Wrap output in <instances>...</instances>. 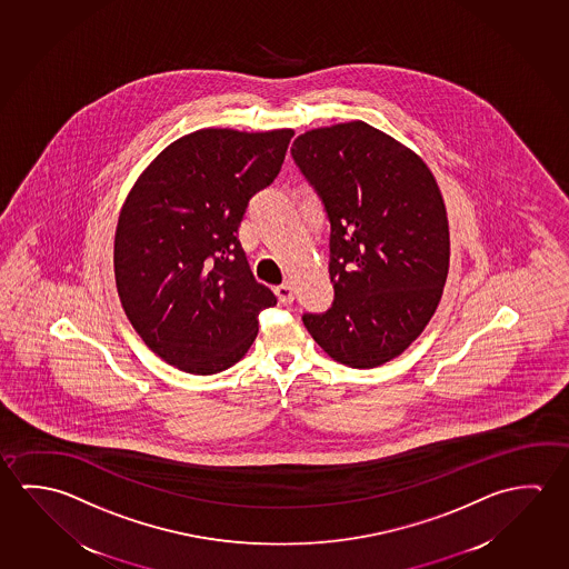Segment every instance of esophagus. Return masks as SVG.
Instances as JSON below:
<instances>
[{
	"instance_id": "obj_1",
	"label": "esophagus",
	"mask_w": 569,
	"mask_h": 569,
	"mask_svg": "<svg viewBox=\"0 0 569 569\" xmlns=\"http://www.w3.org/2000/svg\"><path fill=\"white\" fill-rule=\"evenodd\" d=\"M276 296H278L280 303H283V306L291 303V301H293V288H291V283H289V281H283L281 286L276 288Z\"/></svg>"
}]
</instances>
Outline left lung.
Segmentation results:
<instances>
[{
    "mask_svg": "<svg viewBox=\"0 0 569 569\" xmlns=\"http://www.w3.org/2000/svg\"><path fill=\"white\" fill-rule=\"evenodd\" d=\"M291 157L331 222L333 308L303 316L337 363L373 369L429 326L450 263L447 206L415 150L365 121L299 134Z\"/></svg>",
    "mask_w": 569,
    "mask_h": 569,
    "instance_id": "8db88e82",
    "label": "left lung"
}]
</instances>
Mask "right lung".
I'll list each match as a JSON object with an SVG mask.
<instances>
[{"instance_id": "add662e5", "label": "right lung", "mask_w": 569, "mask_h": 569, "mask_svg": "<svg viewBox=\"0 0 569 569\" xmlns=\"http://www.w3.org/2000/svg\"><path fill=\"white\" fill-rule=\"evenodd\" d=\"M291 129H200L140 172L114 232L122 309L162 361L192 375L238 363L278 299L236 238L246 206L286 159Z\"/></svg>"}]
</instances>
